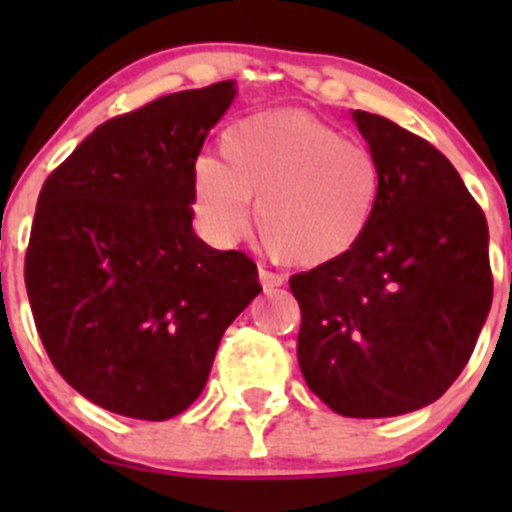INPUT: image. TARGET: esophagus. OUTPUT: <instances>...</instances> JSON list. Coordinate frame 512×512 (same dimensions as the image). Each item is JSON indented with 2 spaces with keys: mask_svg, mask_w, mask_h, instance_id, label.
I'll list each match as a JSON object with an SVG mask.
<instances>
[{
  "mask_svg": "<svg viewBox=\"0 0 512 512\" xmlns=\"http://www.w3.org/2000/svg\"><path fill=\"white\" fill-rule=\"evenodd\" d=\"M257 275H260V285L265 289H275V287L285 285V277L277 275V272H272V270H265V267H260V272H257Z\"/></svg>",
  "mask_w": 512,
  "mask_h": 512,
  "instance_id": "obj_1",
  "label": "esophagus"
}]
</instances>
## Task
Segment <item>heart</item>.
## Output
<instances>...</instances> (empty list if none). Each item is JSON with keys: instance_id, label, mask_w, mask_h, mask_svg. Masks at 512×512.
<instances>
[{"instance_id": "1", "label": "heart", "mask_w": 512, "mask_h": 512, "mask_svg": "<svg viewBox=\"0 0 512 512\" xmlns=\"http://www.w3.org/2000/svg\"><path fill=\"white\" fill-rule=\"evenodd\" d=\"M379 183L374 153L312 113H257L227 128L223 160H195L193 210L215 242L232 245L257 200L267 250L285 265L319 267L359 245Z\"/></svg>"}]
</instances>
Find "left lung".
Masks as SVG:
<instances>
[{"mask_svg": "<svg viewBox=\"0 0 512 512\" xmlns=\"http://www.w3.org/2000/svg\"><path fill=\"white\" fill-rule=\"evenodd\" d=\"M379 163L374 218L352 252L289 277L309 389L352 418L401 416L446 394L493 302L488 223L451 160L354 111Z\"/></svg>", "mask_w": 512, "mask_h": 512, "instance_id": "left-lung-1", "label": "left lung"}]
</instances>
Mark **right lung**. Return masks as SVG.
<instances>
[{
  "label": "right lung",
  "mask_w": 512,
  "mask_h": 512,
  "mask_svg": "<svg viewBox=\"0 0 512 512\" xmlns=\"http://www.w3.org/2000/svg\"><path fill=\"white\" fill-rule=\"evenodd\" d=\"M235 94L220 81L111 118L41 185L24 260L36 332L66 384L113 414L188 409L262 292L245 252L193 232V165Z\"/></svg>",
  "instance_id": "add662e5"
}]
</instances>
